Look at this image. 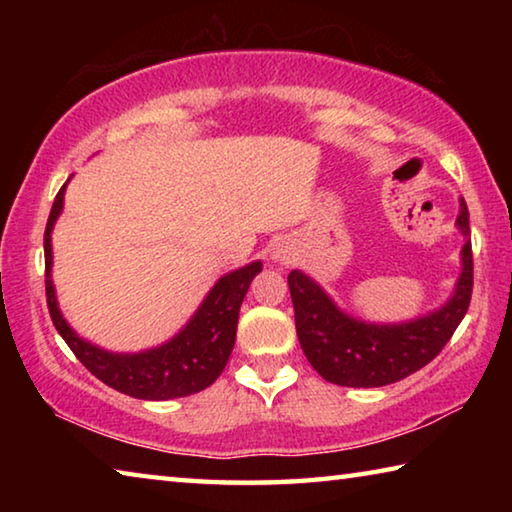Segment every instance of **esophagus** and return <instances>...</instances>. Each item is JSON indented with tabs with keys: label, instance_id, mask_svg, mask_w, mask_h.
<instances>
[{
	"label": "esophagus",
	"instance_id": "1",
	"mask_svg": "<svg viewBox=\"0 0 512 512\" xmlns=\"http://www.w3.org/2000/svg\"><path fill=\"white\" fill-rule=\"evenodd\" d=\"M273 257H275V259H280V262H289V255H287V250L280 248V246L273 248Z\"/></svg>",
	"mask_w": 512,
	"mask_h": 512
}]
</instances>
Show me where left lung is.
Returning <instances> with one entry per match:
<instances>
[{
  "mask_svg": "<svg viewBox=\"0 0 512 512\" xmlns=\"http://www.w3.org/2000/svg\"><path fill=\"white\" fill-rule=\"evenodd\" d=\"M458 228L470 237V212L461 203ZM472 241L463 246V273L445 307L402 325H368L341 314L325 291L300 271L289 273L300 348L320 377L339 386L372 388L413 375L452 339L472 298Z\"/></svg>",
  "mask_w": 512,
  "mask_h": 512,
  "instance_id": "left-lung-1",
  "label": "left lung"
}]
</instances>
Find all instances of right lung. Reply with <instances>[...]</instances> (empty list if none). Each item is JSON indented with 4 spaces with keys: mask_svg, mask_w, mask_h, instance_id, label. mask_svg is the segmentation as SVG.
<instances>
[{
    "mask_svg": "<svg viewBox=\"0 0 512 512\" xmlns=\"http://www.w3.org/2000/svg\"><path fill=\"white\" fill-rule=\"evenodd\" d=\"M65 185L54 198L45 228V289L49 316L69 350L103 384L137 400H173L214 384L235 348L239 307L253 277L262 271V264L253 262L235 273L223 275L183 332L160 348L140 354L103 352L79 339L65 323L51 284V228L63 210Z\"/></svg>",
    "mask_w": 512,
    "mask_h": 512,
    "instance_id": "add662e5",
    "label": "right lung"
}]
</instances>
